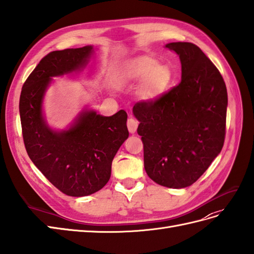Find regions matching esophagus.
Segmentation results:
<instances>
[{
  "label": "esophagus",
  "mask_w": 254,
  "mask_h": 254,
  "mask_svg": "<svg viewBox=\"0 0 254 254\" xmlns=\"http://www.w3.org/2000/svg\"><path fill=\"white\" fill-rule=\"evenodd\" d=\"M127 129L129 133L134 134L136 131H137V127H138V121L132 118V117H129V118L127 119Z\"/></svg>",
  "instance_id": "1"
}]
</instances>
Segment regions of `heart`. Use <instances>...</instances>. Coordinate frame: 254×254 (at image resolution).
Returning a JSON list of instances; mask_svg holds the SVG:
<instances>
[{
  "label": "heart",
  "mask_w": 254,
  "mask_h": 254,
  "mask_svg": "<svg viewBox=\"0 0 254 254\" xmlns=\"http://www.w3.org/2000/svg\"><path fill=\"white\" fill-rule=\"evenodd\" d=\"M173 73L166 65L149 56H138L119 65L114 73L115 83L119 88L139 84L137 96L151 103L161 99L171 86Z\"/></svg>",
  "instance_id": "1"
}]
</instances>
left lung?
<instances>
[{
    "label": "left lung",
    "instance_id": "8db88e82",
    "mask_svg": "<svg viewBox=\"0 0 254 254\" xmlns=\"http://www.w3.org/2000/svg\"><path fill=\"white\" fill-rule=\"evenodd\" d=\"M181 81L155 102L133 107L144 144V165L154 183L172 189L194 184L222 150L227 92L218 68L196 45L170 43Z\"/></svg>",
    "mask_w": 254,
    "mask_h": 254
}]
</instances>
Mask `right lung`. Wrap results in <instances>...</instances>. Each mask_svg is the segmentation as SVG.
<instances>
[{"label":"right lung","mask_w":254,"mask_h":254,"mask_svg":"<svg viewBox=\"0 0 254 254\" xmlns=\"http://www.w3.org/2000/svg\"><path fill=\"white\" fill-rule=\"evenodd\" d=\"M94 54L91 45L53 51L32 71L19 101L25 149L31 161L57 189L68 196H87L110 178L117 151L128 137L125 110L105 117L84 107L65 129H54L43 103L53 77L78 73Z\"/></svg>","instance_id":"add662e5"}]
</instances>
